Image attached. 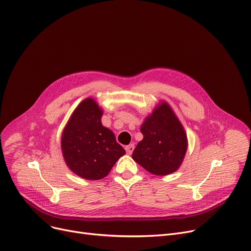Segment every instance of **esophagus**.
Returning a JSON list of instances; mask_svg holds the SVG:
<instances>
[{
    "mask_svg": "<svg viewBox=\"0 0 251 251\" xmlns=\"http://www.w3.org/2000/svg\"><path fill=\"white\" fill-rule=\"evenodd\" d=\"M125 150H126V151H127V154H128V155H131V154H132V151H133V150H134V145H133V144H131V145L127 146V147L125 148Z\"/></svg>",
    "mask_w": 251,
    "mask_h": 251,
    "instance_id": "34e87169",
    "label": "esophagus"
}]
</instances>
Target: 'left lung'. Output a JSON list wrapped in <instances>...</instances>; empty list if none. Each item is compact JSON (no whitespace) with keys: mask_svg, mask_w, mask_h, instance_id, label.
<instances>
[{"mask_svg":"<svg viewBox=\"0 0 251 251\" xmlns=\"http://www.w3.org/2000/svg\"><path fill=\"white\" fill-rule=\"evenodd\" d=\"M144 134L132 152L140 166L155 176L176 171L186 155L188 138L170 105L162 101L140 127Z\"/></svg>","mask_w":251,"mask_h":251,"instance_id":"1","label":"left lung"}]
</instances>
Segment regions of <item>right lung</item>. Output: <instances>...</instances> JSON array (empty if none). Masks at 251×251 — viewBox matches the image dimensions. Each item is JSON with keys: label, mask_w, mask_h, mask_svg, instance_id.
<instances>
[{"label": "right lung", "mask_w": 251, "mask_h": 251, "mask_svg": "<svg viewBox=\"0 0 251 251\" xmlns=\"http://www.w3.org/2000/svg\"><path fill=\"white\" fill-rule=\"evenodd\" d=\"M102 110L94 100H84L71 116L61 136L62 155L68 167L82 178L105 177L125 150L112 130L101 124Z\"/></svg>", "instance_id": "1"}]
</instances>
